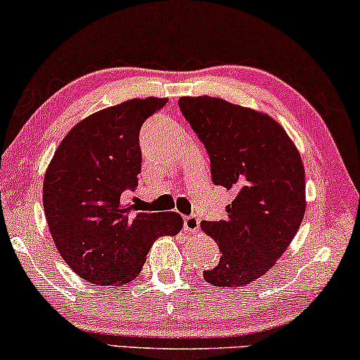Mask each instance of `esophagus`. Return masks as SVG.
<instances>
[{"instance_id":"1","label":"esophagus","mask_w":360,"mask_h":360,"mask_svg":"<svg viewBox=\"0 0 360 360\" xmlns=\"http://www.w3.org/2000/svg\"><path fill=\"white\" fill-rule=\"evenodd\" d=\"M184 228L188 233H197L200 230V220L197 217H193V214L191 217H185Z\"/></svg>"}]
</instances>
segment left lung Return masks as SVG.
Segmentation results:
<instances>
[{"mask_svg": "<svg viewBox=\"0 0 360 360\" xmlns=\"http://www.w3.org/2000/svg\"><path fill=\"white\" fill-rule=\"evenodd\" d=\"M179 105L207 148L213 184L235 195L225 220L200 225L221 253L203 278L213 286H245L273 268L304 218L300 150L264 112L210 96L180 97Z\"/></svg>", "mask_w": 360, "mask_h": 360, "instance_id": "left-lung-1", "label": "left lung"}]
</instances>
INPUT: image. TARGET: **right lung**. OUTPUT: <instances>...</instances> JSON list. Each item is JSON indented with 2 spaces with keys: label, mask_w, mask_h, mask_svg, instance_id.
I'll list each match as a JSON object with an SVG mask.
<instances>
[{
  "label": "right lung",
  "mask_w": 360,
  "mask_h": 360,
  "mask_svg": "<svg viewBox=\"0 0 360 360\" xmlns=\"http://www.w3.org/2000/svg\"><path fill=\"white\" fill-rule=\"evenodd\" d=\"M169 99H130L82 119L51 158L43 205L59 255L92 284H124L142 271L158 236H175L179 213L135 212L124 191L139 185V134Z\"/></svg>",
  "instance_id": "add662e5"
}]
</instances>
